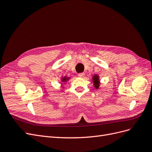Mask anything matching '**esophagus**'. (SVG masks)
Wrapping results in <instances>:
<instances>
[{
	"mask_svg": "<svg viewBox=\"0 0 152 152\" xmlns=\"http://www.w3.org/2000/svg\"><path fill=\"white\" fill-rule=\"evenodd\" d=\"M85 74L84 72H80V73H79V74H78V76L80 77H83L85 76Z\"/></svg>",
	"mask_w": 152,
	"mask_h": 152,
	"instance_id": "1",
	"label": "esophagus"
}]
</instances>
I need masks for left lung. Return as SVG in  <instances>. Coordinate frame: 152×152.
<instances>
[{
    "label": "left lung",
    "instance_id": "left-lung-1",
    "mask_svg": "<svg viewBox=\"0 0 152 152\" xmlns=\"http://www.w3.org/2000/svg\"><path fill=\"white\" fill-rule=\"evenodd\" d=\"M94 82L95 83V87L96 88L98 89V88H99V77H98L97 75L96 76H94Z\"/></svg>",
    "mask_w": 152,
    "mask_h": 152
}]
</instances>
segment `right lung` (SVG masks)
Here are the masks:
<instances>
[{
  "instance_id": "obj_1",
  "label": "right lung",
  "mask_w": 152,
  "mask_h": 152,
  "mask_svg": "<svg viewBox=\"0 0 152 152\" xmlns=\"http://www.w3.org/2000/svg\"><path fill=\"white\" fill-rule=\"evenodd\" d=\"M66 80H67V79H66V77H64V78H63V79H62V81H66Z\"/></svg>"
}]
</instances>
